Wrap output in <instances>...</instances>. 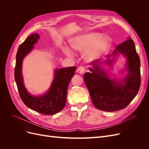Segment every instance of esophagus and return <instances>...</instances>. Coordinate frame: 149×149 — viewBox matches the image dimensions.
I'll list each match as a JSON object with an SVG mask.
<instances>
[{
	"instance_id": "34e87169",
	"label": "esophagus",
	"mask_w": 149,
	"mask_h": 149,
	"mask_svg": "<svg viewBox=\"0 0 149 149\" xmlns=\"http://www.w3.org/2000/svg\"><path fill=\"white\" fill-rule=\"evenodd\" d=\"M76 71H77L78 73H79L80 74H82L84 73V71H85V67L83 66H80L78 68Z\"/></svg>"
}]
</instances>
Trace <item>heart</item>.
<instances>
[{
  "label": "heart",
  "mask_w": 149,
  "mask_h": 149,
  "mask_svg": "<svg viewBox=\"0 0 149 149\" xmlns=\"http://www.w3.org/2000/svg\"><path fill=\"white\" fill-rule=\"evenodd\" d=\"M112 43L111 38L109 36L98 32H93L77 36L71 40L70 45L74 50L84 53V58L87 61L97 59L109 50ZM64 52L68 56H72L71 49L65 47Z\"/></svg>",
  "instance_id": "heart-1"
}]
</instances>
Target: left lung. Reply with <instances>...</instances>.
I'll return each mask as SVG.
<instances>
[{"mask_svg":"<svg viewBox=\"0 0 149 149\" xmlns=\"http://www.w3.org/2000/svg\"><path fill=\"white\" fill-rule=\"evenodd\" d=\"M119 44L113 56L120 53L127 57V74L121 82H117L107 76L96 61L91 63V73L84 74V80L92 102L98 109L112 112L121 110L127 106L136 97L141 86V61L134 42L128 38ZM109 56V55H107ZM113 61L109 58L106 62Z\"/></svg>","mask_w":149,"mask_h":149,"instance_id":"obj_1","label":"left lung"}]
</instances>
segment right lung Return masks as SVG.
Returning a JSON list of instances; mask_svg holds the SVG:
<instances>
[{"instance_id": "obj_1", "label": "right lung", "mask_w": 149, "mask_h": 149, "mask_svg": "<svg viewBox=\"0 0 149 149\" xmlns=\"http://www.w3.org/2000/svg\"><path fill=\"white\" fill-rule=\"evenodd\" d=\"M39 37L38 33L31 35L18 48L14 70L15 80L20 97L26 106L39 113L52 115L61 111L65 106L68 87L74 74L76 67L56 70L55 78L49 91L41 96L30 95L23 83L22 64L24 57L32 49Z\"/></svg>"}]
</instances>
